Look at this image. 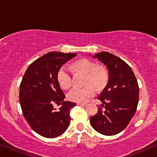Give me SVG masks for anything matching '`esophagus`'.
<instances>
[{
	"label": "esophagus",
	"instance_id": "34e87169",
	"mask_svg": "<svg viewBox=\"0 0 157 157\" xmlns=\"http://www.w3.org/2000/svg\"><path fill=\"white\" fill-rule=\"evenodd\" d=\"M77 105H78V106H86L87 105L86 103H78Z\"/></svg>",
	"mask_w": 157,
	"mask_h": 157
}]
</instances>
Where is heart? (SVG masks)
<instances>
[{
    "label": "heart",
    "mask_w": 157,
    "mask_h": 157,
    "mask_svg": "<svg viewBox=\"0 0 157 157\" xmlns=\"http://www.w3.org/2000/svg\"><path fill=\"white\" fill-rule=\"evenodd\" d=\"M68 70L73 76L83 75L82 89H73L68 94V98L72 102L84 103L97 93L102 91L109 83V73L103 65H97L94 61L86 58L75 60L68 65ZM57 82L63 90H68L72 85L71 75L63 70L57 73Z\"/></svg>",
    "instance_id": "1"
}]
</instances>
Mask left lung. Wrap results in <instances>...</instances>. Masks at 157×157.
I'll return each mask as SVG.
<instances>
[{"mask_svg": "<svg viewBox=\"0 0 157 157\" xmlns=\"http://www.w3.org/2000/svg\"><path fill=\"white\" fill-rule=\"evenodd\" d=\"M94 57L107 66L109 80L98 97L103 103L102 107H98L97 113L90 117V124L100 134L113 136L125 129L136 113L139 84L131 67L121 58L105 51L95 54Z\"/></svg>", "mask_w": 157, "mask_h": 157, "instance_id": "8db88e82", "label": "left lung"}]
</instances>
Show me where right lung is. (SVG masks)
<instances>
[{
	"mask_svg": "<svg viewBox=\"0 0 157 157\" xmlns=\"http://www.w3.org/2000/svg\"><path fill=\"white\" fill-rule=\"evenodd\" d=\"M75 53L50 52L28 66L20 84L19 102L26 121L34 132L46 138L62 134L70 124L71 109L76 104L64 101L65 95L57 82L63 63ZM54 104L62 105L60 110Z\"/></svg>",
	"mask_w": 157,
	"mask_h": 157,
	"instance_id": "obj_1",
	"label": "right lung"
}]
</instances>
